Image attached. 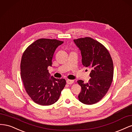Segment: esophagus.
Segmentation results:
<instances>
[{
	"mask_svg": "<svg viewBox=\"0 0 132 132\" xmlns=\"http://www.w3.org/2000/svg\"><path fill=\"white\" fill-rule=\"evenodd\" d=\"M74 81L73 80H68L67 81V83L69 85L72 84L73 83H74Z\"/></svg>",
	"mask_w": 132,
	"mask_h": 132,
	"instance_id": "esophagus-1",
	"label": "esophagus"
}]
</instances>
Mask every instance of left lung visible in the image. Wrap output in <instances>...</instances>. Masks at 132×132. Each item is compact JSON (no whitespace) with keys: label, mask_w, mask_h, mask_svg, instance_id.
<instances>
[{"label":"left lung","mask_w":132,"mask_h":132,"mask_svg":"<svg viewBox=\"0 0 132 132\" xmlns=\"http://www.w3.org/2000/svg\"><path fill=\"white\" fill-rule=\"evenodd\" d=\"M81 51L82 64L91 69L87 83L78 80L81 90L79 100L84 104L93 105L105 96L113 80V64L109 51L100 42L91 37L74 39Z\"/></svg>","instance_id":"left-lung-1"}]
</instances>
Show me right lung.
<instances>
[{"instance_id":"add662e5","label":"right lung","mask_w":132,"mask_h":132,"mask_svg":"<svg viewBox=\"0 0 132 132\" xmlns=\"http://www.w3.org/2000/svg\"><path fill=\"white\" fill-rule=\"evenodd\" d=\"M63 41L40 38L27 47L22 55L21 78L27 94L34 102L49 106L58 101L65 86L64 79L50 78L48 67L52 66L53 54Z\"/></svg>"}]
</instances>
